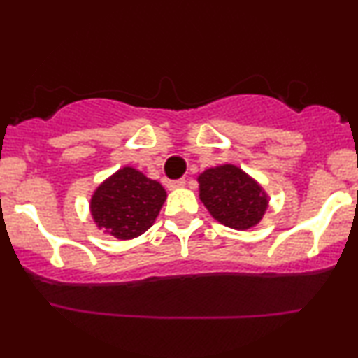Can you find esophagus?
Listing matches in <instances>:
<instances>
[{
	"instance_id": "obj_1",
	"label": "esophagus",
	"mask_w": 358,
	"mask_h": 358,
	"mask_svg": "<svg viewBox=\"0 0 358 358\" xmlns=\"http://www.w3.org/2000/svg\"><path fill=\"white\" fill-rule=\"evenodd\" d=\"M185 185V179H176V180H169L168 182V189L169 190H176V189H180Z\"/></svg>"
}]
</instances>
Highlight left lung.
<instances>
[{
	"label": "left lung",
	"instance_id": "1",
	"mask_svg": "<svg viewBox=\"0 0 358 358\" xmlns=\"http://www.w3.org/2000/svg\"><path fill=\"white\" fill-rule=\"evenodd\" d=\"M199 197L218 223L249 229L268 208V195L252 176L236 164H220L199 174Z\"/></svg>",
	"mask_w": 358,
	"mask_h": 358
}]
</instances>
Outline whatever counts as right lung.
<instances>
[{"instance_id": "right-lung-1", "label": "right lung", "mask_w": 358, "mask_h": 358, "mask_svg": "<svg viewBox=\"0 0 358 358\" xmlns=\"http://www.w3.org/2000/svg\"><path fill=\"white\" fill-rule=\"evenodd\" d=\"M168 197L158 180L124 166L97 185L90 200L92 222L120 241L138 238L153 227Z\"/></svg>"}]
</instances>
